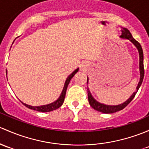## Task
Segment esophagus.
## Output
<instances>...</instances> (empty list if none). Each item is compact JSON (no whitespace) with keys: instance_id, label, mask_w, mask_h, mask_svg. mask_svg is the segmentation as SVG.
Instances as JSON below:
<instances>
[{"instance_id":"obj_1","label":"esophagus","mask_w":149,"mask_h":149,"mask_svg":"<svg viewBox=\"0 0 149 149\" xmlns=\"http://www.w3.org/2000/svg\"><path fill=\"white\" fill-rule=\"evenodd\" d=\"M81 67H82V68H84V67H85V65H83V64H82V65H81Z\"/></svg>"}]
</instances>
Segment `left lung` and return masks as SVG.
I'll return each mask as SVG.
<instances>
[{"label": "left lung", "mask_w": 149, "mask_h": 149, "mask_svg": "<svg viewBox=\"0 0 149 149\" xmlns=\"http://www.w3.org/2000/svg\"><path fill=\"white\" fill-rule=\"evenodd\" d=\"M121 33H122V34H121L120 36L121 38H123V39H129V40L131 41L136 47H137L138 50H139V56H140V63H139V64H140V74H141L140 81H139V85H138L137 87H136V91L133 93V94L131 96V97H130L128 100L125 101V102H123V104H120V105H104V104L100 103V102H98L97 101H96L95 100L93 97L90 90H89L88 87H87V95H88V101L90 105H91L92 108H94L95 110L103 113H116V112L119 111V110H123L124 108H125V107H126L127 105L131 102L132 100L134 98L135 95H136L138 90H139V87H140V86L141 85L142 82H143V77H144L143 53V49H142L141 46V44H139V42H138L136 39H133L131 33H130L129 31H128L126 28H122ZM87 82L88 83V78H87Z\"/></svg>", "instance_id": "8db88e82"}]
</instances>
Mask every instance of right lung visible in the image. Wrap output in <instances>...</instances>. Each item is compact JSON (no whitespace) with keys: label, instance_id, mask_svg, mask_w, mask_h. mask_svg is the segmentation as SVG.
<instances>
[{"label":"right lung","instance_id":"obj_1","mask_svg":"<svg viewBox=\"0 0 149 149\" xmlns=\"http://www.w3.org/2000/svg\"><path fill=\"white\" fill-rule=\"evenodd\" d=\"M79 69H77L76 70H74L70 76L67 77V80H66L65 84H64L63 90L62 92V94H61L60 97H59V99L57 100H56L55 102H52L51 104H49V105H42V106H31V105H26L25 103H22L25 105L26 108L32 109L33 110H36V111H39V112H50L52 111V110H54L56 109L59 108V107L62 106V105L63 104L64 100V97H65V95H66V91H67V86H68L69 83H70V80H71L72 78L74 77V75L76 74L77 72H78Z\"/></svg>","mask_w":149,"mask_h":149}]
</instances>
